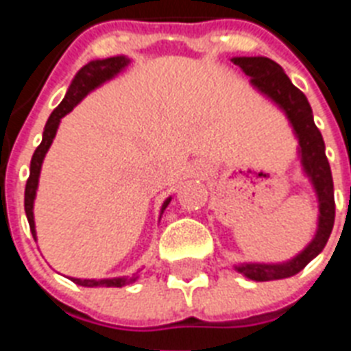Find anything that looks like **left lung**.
<instances>
[{
  "label": "left lung",
  "instance_id": "8db88e82",
  "mask_svg": "<svg viewBox=\"0 0 351 351\" xmlns=\"http://www.w3.org/2000/svg\"><path fill=\"white\" fill-rule=\"evenodd\" d=\"M233 63L250 76L251 85L255 89L266 95L286 112L295 134L299 138L300 162H302L304 173L313 184V189L319 198V226H317L315 237L306 245L304 251H300L295 258L282 264H253L251 262V264H239L234 266V269L256 282L293 277L324 250L333 230V222H335L333 178L326 153H324V140L313 121V112L308 104V98L302 95V90L291 84V80L286 76L278 63L264 56L233 58Z\"/></svg>",
  "mask_w": 351,
  "mask_h": 351
}]
</instances>
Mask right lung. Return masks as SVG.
Returning <instances> with one entry per match:
<instances>
[{"label":"right lung","mask_w":351,"mask_h":351,"mask_svg":"<svg viewBox=\"0 0 351 351\" xmlns=\"http://www.w3.org/2000/svg\"><path fill=\"white\" fill-rule=\"evenodd\" d=\"M129 65V58L125 56H112L106 58V60H95V62H89L87 65L80 69L78 74L74 76V80L71 82V87H69L67 95L63 98V101L60 106L52 111V114L49 117L45 123V131H43V140L36 147L34 154H32V160H30V175L29 180H27V186H25V213H27V220H29L30 233L36 240V228H34V213H32V208H34V198H36V189H38V180H40V171L41 164H43V158H45L47 151L51 147L52 140L56 136L58 125H60V120H62L65 114L73 111L74 107L78 106L80 101L84 100L85 96L89 95L90 90L96 89L98 85H101L107 80H111L112 76H117L121 69H125ZM171 202V197L167 198L162 206V213L164 209L167 208V204ZM73 282L80 284V286H85V288H121L125 284H131L136 280V275L132 277H117V278H100V280H95V278H71Z\"/></svg>","instance_id":"obj_1"}]
</instances>
